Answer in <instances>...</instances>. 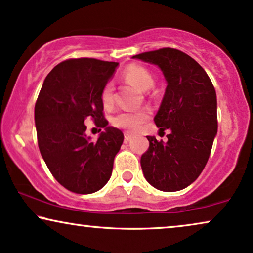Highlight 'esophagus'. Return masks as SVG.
I'll use <instances>...</instances> for the list:
<instances>
[{
  "label": "esophagus",
  "instance_id": "34e87169",
  "mask_svg": "<svg viewBox=\"0 0 253 253\" xmlns=\"http://www.w3.org/2000/svg\"><path fill=\"white\" fill-rule=\"evenodd\" d=\"M133 138V136L131 133H124V139H126V142H129V140H131Z\"/></svg>",
  "mask_w": 253,
  "mask_h": 253
}]
</instances>
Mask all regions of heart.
I'll use <instances>...</instances> for the list:
<instances>
[{
  "label": "heart",
  "mask_w": 253,
  "mask_h": 253,
  "mask_svg": "<svg viewBox=\"0 0 253 253\" xmlns=\"http://www.w3.org/2000/svg\"><path fill=\"white\" fill-rule=\"evenodd\" d=\"M123 79L126 83L137 88L138 90L145 91L153 86V78L146 68L136 66H129L123 72ZM114 88L111 84H107L101 93V101L106 108H110L114 103ZM149 117V111L145 109L120 111L113 117V124L120 129L134 132L140 127Z\"/></svg>",
  "instance_id": "b5f03b06"
}]
</instances>
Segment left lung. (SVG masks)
Returning a JSON list of instances; mask_svg holds the SVG:
<instances>
[{
    "instance_id": "1",
    "label": "left lung",
    "mask_w": 253,
    "mask_h": 253,
    "mask_svg": "<svg viewBox=\"0 0 253 253\" xmlns=\"http://www.w3.org/2000/svg\"><path fill=\"white\" fill-rule=\"evenodd\" d=\"M163 72L166 89L155 116L167 142L146 136L149 150L140 158L146 181L163 192H176L198 179L217 133V98L206 71L188 54L160 48L133 55Z\"/></svg>"
}]
</instances>
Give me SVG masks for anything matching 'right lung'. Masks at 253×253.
Instances as JSON below:
<instances>
[{
  "label": "right lung",
  "mask_w": 253,
  "mask_h": 253,
  "mask_svg": "<svg viewBox=\"0 0 253 253\" xmlns=\"http://www.w3.org/2000/svg\"><path fill=\"white\" fill-rule=\"evenodd\" d=\"M117 66L119 62L91 58L62 61L45 78L36 102L42 159L55 180L78 194H91L109 181L123 143L122 131L108 126L101 101ZM87 118L105 129L95 143L85 134Z\"/></svg>",
  "instance_id": "add662e5"
}]
</instances>
